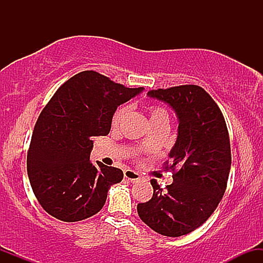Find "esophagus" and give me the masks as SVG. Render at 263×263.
<instances>
[{"instance_id":"esophagus-1","label":"esophagus","mask_w":263,"mask_h":263,"mask_svg":"<svg viewBox=\"0 0 263 263\" xmlns=\"http://www.w3.org/2000/svg\"><path fill=\"white\" fill-rule=\"evenodd\" d=\"M140 178H141L140 173H137V172H135V171H132V170L125 171V179L128 180V182L135 183V182H137V180L140 179Z\"/></svg>"}]
</instances>
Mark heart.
I'll return each instance as SVG.
<instances>
[{
	"mask_svg": "<svg viewBox=\"0 0 263 263\" xmlns=\"http://www.w3.org/2000/svg\"><path fill=\"white\" fill-rule=\"evenodd\" d=\"M127 112H128V108L126 106L120 107L119 110L115 112L114 117H112V126H114V127L119 126L120 123H121L123 120H125V117L127 116ZM158 116H167V112H165L163 108H153V110L151 111V119H153V117H158Z\"/></svg>",
	"mask_w": 263,
	"mask_h": 263,
	"instance_id": "obj_1",
	"label": "heart"
}]
</instances>
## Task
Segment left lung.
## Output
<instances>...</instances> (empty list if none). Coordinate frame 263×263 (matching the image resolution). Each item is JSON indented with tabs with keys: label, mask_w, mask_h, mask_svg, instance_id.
I'll return each mask as SVG.
<instances>
[{
	"label": "left lung",
	"mask_w": 263,
	"mask_h": 263,
	"mask_svg": "<svg viewBox=\"0 0 263 263\" xmlns=\"http://www.w3.org/2000/svg\"><path fill=\"white\" fill-rule=\"evenodd\" d=\"M176 112L178 135L170 152L173 183L163 190L151 180L153 195L137 205L142 221L153 231L178 237L203 225L224 195L231 168L225 119L203 87L182 85L148 91Z\"/></svg>",
	"instance_id": "8db88e82"
}]
</instances>
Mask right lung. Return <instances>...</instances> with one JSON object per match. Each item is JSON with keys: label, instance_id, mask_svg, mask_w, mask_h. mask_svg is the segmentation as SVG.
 Segmentation results:
<instances>
[{"label": "right lung", "instance_id": "add662e5", "mask_svg": "<svg viewBox=\"0 0 263 263\" xmlns=\"http://www.w3.org/2000/svg\"><path fill=\"white\" fill-rule=\"evenodd\" d=\"M92 70L74 75L57 90L39 115L27 156L29 182L39 204L54 218L80 221L102 209L121 170L93 165V138L106 136L120 105L143 91Z\"/></svg>", "mask_w": 263, "mask_h": 263}]
</instances>
